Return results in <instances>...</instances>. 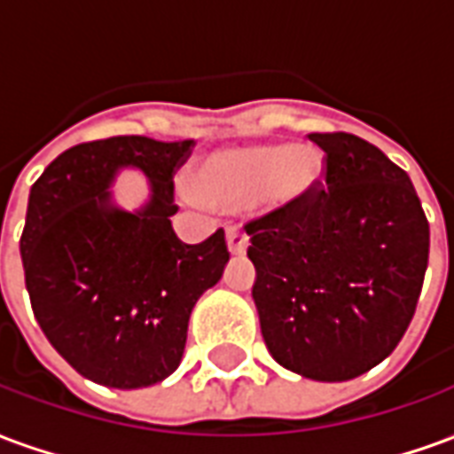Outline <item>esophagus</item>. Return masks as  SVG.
<instances>
[{"mask_svg":"<svg viewBox=\"0 0 454 454\" xmlns=\"http://www.w3.org/2000/svg\"><path fill=\"white\" fill-rule=\"evenodd\" d=\"M226 240H228V250H231V255H243V253L247 250V236L238 226L228 228Z\"/></svg>","mask_w":454,"mask_h":454,"instance_id":"34e87169","label":"esophagus"}]
</instances>
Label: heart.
I'll use <instances>...</instances> for the list:
<instances>
[{"label":"heart","instance_id":"b5f03b06","mask_svg":"<svg viewBox=\"0 0 454 454\" xmlns=\"http://www.w3.org/2000/svg\"><path fill=\"white\" fill-rule=\"evenodd\" d=\"M324 179V165L314 150L294 143L247 145L216 150L192 172V189L199 201L221 211H240L255 204L294 207Z\"/></svg>","mask_w":454,"mask_h":454}]
</instances>
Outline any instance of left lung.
<instances>
[{"mask_svg": "<svg viewBox=\"0 0 454 454\" xmlns=\"http://www.w3.org/2000/svg\"><path fill=\"white\" fill-rule=\"evenodd\" d=\"M324 184L246 226L267 350L316 381L370 372L406 333L430 228L409 175L352 133H311Z\"/></svg>", "mask_w": 454, "mask_h": 454, "instance_id": "left-lung-1", "label": "left lung"}]
</instances>
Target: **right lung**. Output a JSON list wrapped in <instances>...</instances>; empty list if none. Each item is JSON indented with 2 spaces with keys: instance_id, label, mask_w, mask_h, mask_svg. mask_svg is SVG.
<instances>
[{
  "instance_id": "1",
  "label": "right lung",
  "mask_w": 454,
  "mask_h": 454,
  "mask_svg": "<svg viewBox=\"0 0 454 454\" xmlns=\"http://www.w3.org/2000/svg\"><path fill=\"white\" fill-rule=\"evenodd\" d=\"M194 140L114 136L65 150L28 194L21 262L34 316L87 380L140 389L177 370L199 296L228 262L223 231L182 243L169 216L175 172ZM121 167H138L153 194L138 212L111 201Z\"/></svg>"
}]
</instances>
